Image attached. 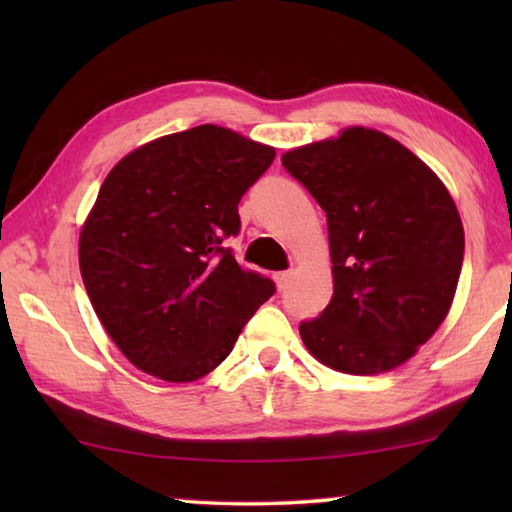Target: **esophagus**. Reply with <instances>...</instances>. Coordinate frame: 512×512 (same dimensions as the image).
Wrapping results in <instances>:
<instances>
[{
  "instance_id": "1",
  "label": "esophagus",
  "mask_w": 512,
  "mask_h": 512,
  "mask_svg": "<svg viewBox=\"0 0 512 512\" xmlns=\"http://www.w3.org/2000/svg\"><path fill=\"white\" fill-rule=\"evenodd\" d=\"M275 284H277V289H287V284H289V280H291V271H282V273H275Z\"/></svg>"
}]
</instances>
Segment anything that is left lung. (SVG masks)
<instances>
[{"instance_id": "left-lung-1", "label": "left lung", "mask_w": 512, "mask_h": 512, "mask_svg": "<svg viewBox=\"0 0 512 512\" xmlns=\"http://www.w3.org/2000/svg\"><path fill=\"white\" fill-rule=\"evenodd\" d=\"M327 214L334 296L300 325L323 366L379 375L443 325L461 277L465 232L449 189L386 133L348 126L282 155Z\"/></svg>"}]
</instances>
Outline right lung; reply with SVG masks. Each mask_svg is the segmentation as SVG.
<instances>
[{
    "label": "right lung",
    "instance_id": "right-lung-1",
    "mask_svg": "<svg viewBox=\"0 0 512 512\" xmlns=\"http://www.w3.org/2000/svg\"><path fill=\"white\" fill-rule=\"evenodd\" d=\"M273 158V146L203 124L110 169L81 225L79 266L101 325L135 368L171 384L210 375L273 296L268 277L221 246Z\"/></svg>",
    "mask_w": 512,
    "mask_h": 512
}]
</instances>
